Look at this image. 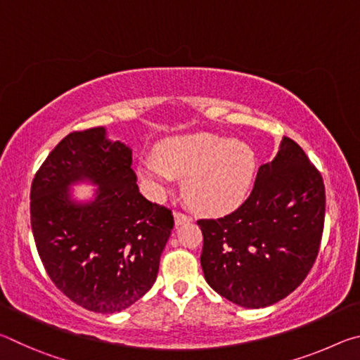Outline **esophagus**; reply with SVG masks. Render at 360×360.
I'll use <instances>...</instances> for the list:
<instances>
[{"label": "esophagus", "instance_id": "34e87169", "mask_svg": "<svg viewBox=\"0 0 360 360\" xmlns=\"http://www.w3.org/2000/svg\"><path fill=\"white\" fill-rule=\"evenodd\" d=\"M191 221H192V217L184 214V212H179V211L174 212V224L176 225H182V224L191 222Z\"/></svg>", "mask_w": 360, "mask_h": 360}]
</instances>
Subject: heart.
Segmentation results:
<instances>
[{"instance_id": "obj_1", "label": "heart", "mask_w": 360, "mask_h": 360, "mask_svg": "<svg viewBox=\"0 0 360 360\" xmlns=\"http://www.w3.org/2000/svg\"><path fill=\"white\" fill-rule=\"evenodd\" d=\"M257 158L251 146L211 133L165 139L157 158H144L138 174L154 195L165 193L174 176L184 179L187 202L221 214L238 206L252 186Z\"/></svg>"}]
</instances>
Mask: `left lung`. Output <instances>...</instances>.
Wrapping results in <instances>:
<instances>
[{"mask_svg": "<svg viewBox=\"0 0 360 360\" xmlns=\"http://www.w3.org/2000/svg\"><path fill=\"white\" fill-rule=\"evenodd\" d=\"M326 216L321 173L290 138L259 168L238 210L200 219L205 279L219 295L245 308H265L294 292L319 252Z\"/></svg>", "mask_w": 360, "mask_h": 360, "instance_id": "left-lung-1", "label": "left lung"}]
</instances>
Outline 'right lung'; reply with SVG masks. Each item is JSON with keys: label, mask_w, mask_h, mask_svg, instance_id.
<instances>
[{"label": "right lung", "mask_w": 360, "mask_h": 360, "mask_svg": "<svg viewBox=\"0 0 360 360\" xmlns=\"http://www.w3.org/2000/svg\"><path fill=\"white\" fill-rule=\"evenodd\" d=\"M96 185L77 202L70 187ZM30 212L36 249L49 278L89 311L131 307L155 283L173 214L146 200L131 169V149L105 127L70 133L36 173Z\"/></svg>", "instance_id": "obj_1"}]
</instances>
